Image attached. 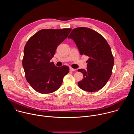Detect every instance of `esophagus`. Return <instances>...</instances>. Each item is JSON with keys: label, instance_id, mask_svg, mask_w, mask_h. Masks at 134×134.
Listing matches in <instances>:
<instances>
[{"label": "esophagus", "instance_id": "esophagus-1", "mask_svg": "<svg viewBox=\"0 0 134 134\" xmlns=\"http://www.w3.org/2000/svg\"><path fill=\"white\" fill-rule=\"evenodd\" d=\"M69 70H70V71H74L76 70V69H74V68H69Z\"/></svg>", "mask_w": 134, "mask_h": 134}]
</instances>
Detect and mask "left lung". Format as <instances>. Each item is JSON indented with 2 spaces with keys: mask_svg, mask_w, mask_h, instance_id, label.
<instances>
[{
  "mask_svg": "<svg viewBox=\"0 0 134 134\" xmlns=\"http://www.w3.org/2000/svg\"><path fill=\"white\" fill-rule=\"evenodd\" d=\"M68 38L75 42L81 55L88 57L86 69H78L84 76L79 86L90 92L101 90L110 78L114 64L109 44L101 34L87 27L74 29Z\"/></svg>",
  "mask_w": 134,
  "mask_h": 134,
  "instance_id": "left-lung-1",
  "label": "left lung"
}]
</instances>
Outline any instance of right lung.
I'll use <instances>...</instances> for the list:
<instances>
[{
	"instance_id": "obj_1",
	"label": "right lung",
	"mask_w": 134,
	"mask_h": 134,
	"mask_svg": "<svg viewBox=\"0 0 134 134\" xmlns=\"http://www.w3.org/2000/svg\"><path fill=\"white\" fill-rule=\"evenodd\" d=\"M71 31V29L41 30L27 42L24 49L23 67L27 81L37 92L47 94L57 91L68 73V66L56 67L50 60L57 47Z\"/></svg>"
}]
</instances>
